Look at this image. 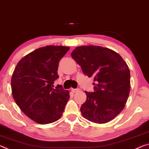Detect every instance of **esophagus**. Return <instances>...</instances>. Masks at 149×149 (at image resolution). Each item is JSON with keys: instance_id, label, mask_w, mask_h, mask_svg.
Here are the masks:
<instances>
[{"instance_id": "34e87169", "label": "esophagus", "mask_w": 149, "mask_h": 149, "mask_svg": "<svg viewBox=\"0 0 149 149\" xmlns=\"http://www.w3.org/2000/svg\"><path fill=\"white\" fill-rule=\"evenodd\" d=\"M79 91V89H72V91L73 93H77Z\"/></svg>"}]
</instances>
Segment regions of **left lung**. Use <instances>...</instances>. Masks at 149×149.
Instances as JSON below:
<instances>
[{
  "label": "left lung",
  "mask_w": 149,
  "mask_h": 149,
  "mask_svg": "<svg viewBox=\"0 0 149 149\" xmlns=\"http://www.w3.org/2000/svg\"><path fill=\"white\" fill-rule=\"evenodd\" d=\"M85 75L94 78L95 91H85L80 108L85 119L96 123L114 120L124 108L130 92L127 64L114 50L96 45L77 47L71 53Z\"/></svg>",
  "instance_id": "8db88e82"
}]
</instances>
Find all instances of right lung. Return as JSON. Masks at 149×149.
I'll return each instance as SVG.
<instances>
[{
	"mask_svg": "<svg viewBox=\"0 0 149 149\" xmlns=\"http://www.w3.org/2000/svg\"><path fill=\"white\" fill-rule=\"evenodd\" d=\"M69 47L48 45L33 50L17 63L11 78L15 102L35 122L47 124L59 120L70 99L62 85L53 88L58 77L60 60Z\"/></svg>",
	"mask_w": 149,
	"mask_h": 149,
	"instance_id": "add662e5",
	"label": "right lung"
}]
</instances>
